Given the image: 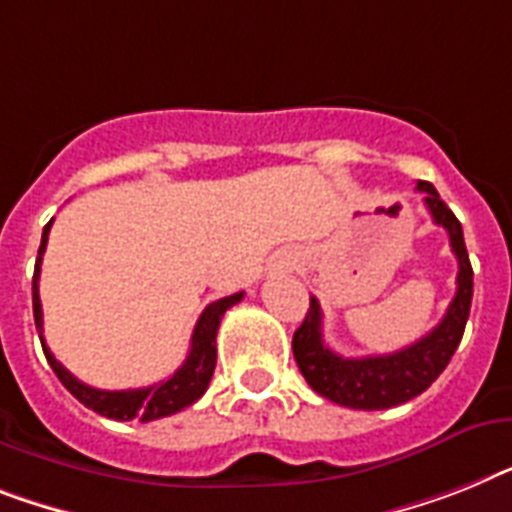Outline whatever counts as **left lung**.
<instances>
[{"label":"left lung","instance_id":"obj_1","mask_svg":"<svg viewBox=\"0 0 512 512\" xmlns=\"http://www.w3.org/2000/svg\"><path fill=\"white\" fill-rule=\"evenodd\" d=\"M416 190L424 193V204L432 214L434 225L447 230L450 246L458 259V290L442 322L413 345L387 353V356L342 358L324 345L322 308L316 298H311L306 319L293 335L295 363L306 382L311 384V390L345 408L384 411V408L408 403L421 395L445 371L466 329L471 298H474V269L468 261L463 227L439 198L432 183L418 180Z\"/></svg>","mask_w":512,"mask_h":512}]
</instances>
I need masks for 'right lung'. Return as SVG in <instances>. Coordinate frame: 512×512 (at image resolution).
Here are the masks:
<instances>
[{
  "label": "right lung",
  "instance_id": "add662e5",
  "mask_svg": "<svg viewBox=\"0 0 512 512\" xmlns=\"http://www.w3.org/2000/svg\"><path fill=\"white\" fill-rule=\"evenodd\" d=\"M49 230L52 222L44 227L41 235V248H38L36 272H33V319H36V329L41 335V348L54 369L57 379L65 384L67 390L73 392L80 403L91 408V411L101 413V416L114 418V421H156V418L172 416V413L183 411L188 405L196 403L206 392L217 366V329L222 316L230 306L243 301V293L227 295L219 301L209 303L204 308V314L198 316L193 337H190V350L183 366L172 374L170 379H164L151 387H141V390H96L88 387L80 379H75L70 371L52 356V350L46 348L44 342V314H41V298H38V274H41V256L46 251V240H49Z\"/></svg>",
  "mask_w": 512,
  "mask_h": 512
}]
</instances>
